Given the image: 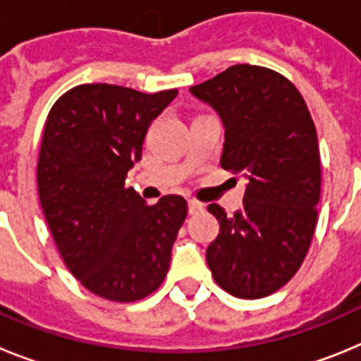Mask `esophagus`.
Masks as SVG:
<instances>
[{"label": "esophagus", "mask_w": 361, "mask_h": 361, "mask_svg": "<svg viewBox=\"0 0 361 361\" xmlns=\"http://www.w3.org/2000/svg\"><path fill=\"white\" fill-rule=\"evenodd\" d=\"M188 208H190V213L191 215H195V213H199V212H202L204 209V204L202 202H199V200H188Z\"/></svg>", "instance_id": "esophagus-1"}]
</instances>
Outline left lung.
Here are the masks:
<instances>
[{"instance_id":"1","label":"left lung","mask_w":361,"mask_h":361,"mask_svg":"<svg viewBox=\"0 0 361 361\" xmlns=\"http://www.w3.org/2000/svg\"><path fill=\"white\" fill-rule=\"evenodd\" d=\"M224 126L220 166L247 180L242 208L220 222L206 260L220 288L238 298L279 291L307 255L320 200V149L304 97L264 66L235 65L190 88Z\"/></svg>"}]
</instances>
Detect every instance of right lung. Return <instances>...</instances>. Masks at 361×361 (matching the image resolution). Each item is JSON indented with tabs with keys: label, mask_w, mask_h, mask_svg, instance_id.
Instances as JSON below:
<instances>
[{
	"label": "right lung",
	"mask_w": 361,
	"mask_h": 361,
	"mask_svg": "<svg viewBox=\"0 0 361 361\" xmlns=\"http://www.w3.org/2000/svg\"><path fill=\"white\" fill-rule=\"evenodd\" d=\"M175 95L79 85L47 117L37 161L41 208L70 273L101 298H145L170 267L186 200L166 195L148 206L126 188V173L141 161L149 124Z\"/></svg>",
	"instance_id": "obj_1"
}]
</instances>
